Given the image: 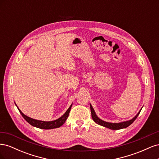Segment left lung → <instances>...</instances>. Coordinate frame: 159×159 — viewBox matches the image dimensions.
Returning a JSON list of instances; mask_svg holds the SVG:
<instances>
[{
    "label": "left lung",
    "mask_w": 159,
    "mask_h": 159,
    "mask_svg": "<svg viewBox=\"0 0 159 159\" xmlns=\"http://www.w3.org/2000/svg\"><path fill=\"white\" fill-rule=\"evenodd\" d=\"M90 105V109H91V117H92V119L93 121L99 125L103 126L105 127H107L109 129L111 130H119V129H125L127 127H129L130 125H131L134 120L137 119V117H138V115L140 113L142 109V108L139 111V113L134 116L133 119L128 120V121H123V122H120V123H110V122H107L101 119L100 118H99L98 117V115H96L95 110L93 109L92 105H91V103H89Z\"/></svg>",
    "instance_id": "left-lung-1"
}]
</instances>
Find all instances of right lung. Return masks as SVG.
Listing matches in <instances>:
<instances>
[{"instance_id":"obj_1","label":"right lung","mask_w":159,"mask_h":159,"mask_svg":"<svg viewBox=\"0 0 159 159\" xmlns=\"http://www.w3.org/2000/svg\"><path fill=\"white\" fill-rule=\"evenodd\" d=\"M14 103H15V102H14ZM15 105L17 107L19 111H20V114L22 115L23 118L25 119L28 123L30 124L31 125H32L33 127L42 129H56V128H58V127H61L62 125H63L66 122L67 118L68 117L69 113L70 112V109L72 106V104H71L70 106V107L68 109V110H67L65 112V113L62 115V116H61L60 118L57 119L56 120H54V121H41V120L34 119H32L31 117H28L27 115H25L21 111L20 109L18 107L16 103H15Z\"/></svg>"}]
</instances>
